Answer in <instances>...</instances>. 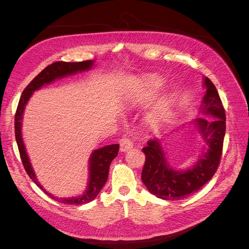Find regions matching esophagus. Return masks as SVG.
Returning <instances> with one entry per match:
<instances>
[{
  "label": "esophagus",
  "instance_id": "1",
  "mask_svg": "<svg viewBox=\"0 0 249 249\" xmlns=\"http://www.w3.org/2000/svg\"><path fill=\"white\" fill-rule=\"evenodd\" d=\"M119 145H120V150H122V152H126V150H129L130 148L133 147V142L130 138L123 137L119 140Z\"/></svg>",
  "mask_w": 249,
  "mask_h": 249
}]
</instances>
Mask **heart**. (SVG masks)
Instances as JSON below:
<instances>
[{
    "label": "heart",
    "mask_w": 249,
    "mask_h": 249,
    "mask_svg": "<svg viewBox=\"0 0 249 249\" xmlns=\"http://www.w3.org/2000/svg\"><path fill=\"white\" fill-rule=\"evenodd\" d=\"M159 86H160V83L157 79H155V78L148 79L147 82L145 83L144 87H143V97H146L147 95H149L153 91H155L157 88H159ZM167 106H168V101L167 100H165L162 103H160V105H158V107L153 112L152 118L155 119V120L161 118L164 115L165 111H166Z\"/></svg>",
    "instance_id": "b5f03b06"
}]
</instances>
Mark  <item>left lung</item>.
Listing matches in <instances>:
<instances>
[{"mask_svg":"<svg viewBox=\"0 0 249 249\" xmlns=\"http://www.w3.org/2000/svg\"><path fill=\"white\" fill-rule=\"evenodd\" d=\"M207 91L200 110L215 119L197 118L195 123L207 143V150L196 164L185 171L169 167L160 142L148 140L142 148L145 155L141 179L148 191L166 200H179L198 191L213 178L219 166L225 135V111L215 85L208 77L203 79Z\"/></svg>","mask_w":249,"mask_h":249,"instance_id":"obj_1","label":"left lung"}]
</instances>
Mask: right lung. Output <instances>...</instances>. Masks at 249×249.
Here are the masks:
<instances>
[{"instance_id": "add662e5", "label": "right lung", "mask_w": 249, "mask_h": 249, "mask_svg": "<svg viewBox=\"0 0 249 249\" xmlns=\"http://www.w3.org/2000/svg\"><path fill=\"white\" fill-rule=\"evenodd\" d=\"M93 61L92 60H86V61L82 62H64V61H58L52 63L51 65L47 66L41 72H39L37 76L29 83V85L25 88L18 102V106L16 112V118H14V129H16V139L19 150V156L24 165L25 170L27 171L28 176L30 177L33 182L38 186L40 189L46 193L47 195L53 199H55L65 205H84L88 203L89 201L93 200L97 194L100 193L104 185L106 184L107 178L109 176V167L112 160L117 156L119 150V144H111L104 146L102 148L95 149L91 154V157L89 159V180L86 190L82 195L78 197H71V198H58L53 196L52 194L47 192L43 189V187L38 183L36 179V176L31 167V163L29 161L28 155L26 153L24 142L21 139V118L22 113H24L25 106L27 105L30 96L35 90L39 89L44 84H50L56 79L63 78L69 74L77 73L78 71H88L92 67Z\"/></svg>"}]
</instances>
